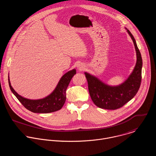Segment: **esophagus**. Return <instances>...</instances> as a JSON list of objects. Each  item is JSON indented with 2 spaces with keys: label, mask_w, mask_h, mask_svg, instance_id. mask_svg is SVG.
Segmentation results:
<instances>
[{
  "label": "esophagus",
  "mask_w": 156,
  "mask_h": 156,
  "mask_svg": "<svg viewBox=\"0 0 156 156\" xmlns=\"http://www.w3.org/2000/svg\"><path fill=\"white\" fill-rule=\"evenodd\" d=\"M85 68V66H84L83 64H80L77 66V69L79 70H83Z\"/></svg>",
  "instance_id": "1"
}]
</instances>
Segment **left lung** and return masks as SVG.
<instances>
[{"mask_svg": "<svg viewBox=\"0 0 156 156\" xmlns=\"http://www.w3.org/2000/svg\"><path fill=\"white\" fill-rule=\"evenodd\" d=\"M126 29L133 42L136 55L135 66L127 79L119 85L110 86L95 76L84 72L91 99L100 108L116 110L122 107L134 97L140 87L143 66L141 53L133 36L127 29Z\"/></svg>", "mask_w": 156, "mask_h": 156, "instance_id": "1", "label": "left lung"}]
</instances>
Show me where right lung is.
<instances>
[{
	"instance_id": "right-lung-1",
	"label": "right lung",
	"mask_w": 156,
	"mask_h": 156,
	"mask_svg": "<svg viewBox=\"0 0 156 156\" xmlns=\"http://www.w3.org/2000/svg\"><path fill=\"white\" fill-rule=\"evenodd\" d=\"M76 73V70L73 69L65 73L53 92L43 98L37 100L27 98L18 94L12 86L9 76V84L13 94L26 109L35 113H49L58 111L62 108L66 100L67 88Z\"/></svg>"
}]
</instances>
